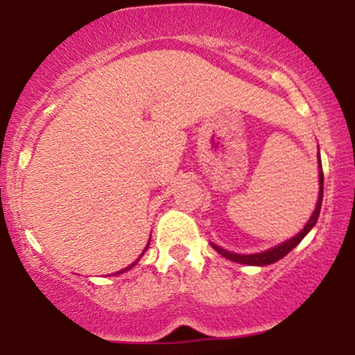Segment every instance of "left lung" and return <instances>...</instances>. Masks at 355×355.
<instances>
[{
	"label": "left lung",
	"mask_w": 355,
	"mask_h": 355,
	"mask_svg": "<svg viewBox=\"0 0 355 355\" xmlns=\"http://www.w3.org/2000/svg\"><path fill=\"white\" fill-rule=\"evenodd\" d=\"M319 166H322L320 165V157H319ZM319 185H320V189H319V200H317V207H315V210H313L311 220H309L307 225L304 227V230L300 232V234H297L295 237H292L291 240H287V242L280 243V245L270 248V250L260 252V254H252V255L232 254V252L225 250V248H222V247H218V245H214V243H211V247H214L220 255L225 257V259L234 260V262H239V263H245V266H268V263H274V262H277V260L284 259V257L287 255L288 252L292 250V248L299 245L300 240H302L305 235H307L309 232H311L312 227L317 223V218H319L320 207H322V197H324V172H322V168L319 170Z\"/></svg>",
	"instance_id": "left-lung-1"
}]
</instances>
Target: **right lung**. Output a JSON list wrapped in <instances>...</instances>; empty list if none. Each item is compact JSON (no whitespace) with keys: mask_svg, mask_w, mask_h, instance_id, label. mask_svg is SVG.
I'll use <instances>...</instances> for the list:
<instances>
[{"mask_svg":"<svg viewBox=\"0 0 355 355\" xmlns=\"http://www.w3.org/2000/svg\"><path fill=\"white\" fill-rule=\"evenodd\" d=\"M148 243H150V240H148ZM146 248H148V245H146ZM146 248H145V252H146ZM141 255H144V254H141ZM137 262H138V260H137ZM137 262H133V263H132V266H130V267H126V268H125V270H128V268H132L133 266H135V263H137ZM125 270H120V272H118V274H121V272H125Z\"/></svg>","mask_w":355,"mask_h":355,"instance_id":"obj_1","label":"right lung"}]
</instances>
